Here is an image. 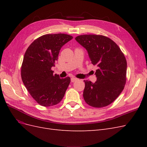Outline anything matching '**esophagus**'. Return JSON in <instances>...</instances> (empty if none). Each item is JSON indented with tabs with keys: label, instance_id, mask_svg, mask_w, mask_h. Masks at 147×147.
<instances>
[{
	"label": "esophagus",
	"instance_id": "34e87169",
	"mask_svg": "<svg viewBox=\"0 0 147 147\" xmlns=\"http://www.w3.org/2000/svg\"><path fill=\"white\" fill-rule=\"evenodd\" d=\"M78 80V78H75V77H72V78H71V82H75L77 81Z\"/></svg>",
	"mask_w": 147,
	"mask_h": 147
}]
</instances>
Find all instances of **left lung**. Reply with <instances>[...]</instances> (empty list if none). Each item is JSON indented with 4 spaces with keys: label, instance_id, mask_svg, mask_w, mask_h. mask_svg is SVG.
I'll list each match as a JSON object with an SVG mask.
<instances>
[{
    "label": "left lung",
    "instance_id": "obj_1",
    "mask_svg": "<svg viewBox=\"0 0 147 147\" xmlns=\"http://www.w3.org/2000/svg\"><path fill=\"white\" fill-rule=\"evenodd\" d=\"M75 40L87 50L91 63L97 67L95 83L84 80V101L93 107L107 106L117 98L125 86V57L117 43L104 35H82Z\"/></svg>",
    "mask_w": 147,
    "mask_h": 147
}]
</instances>
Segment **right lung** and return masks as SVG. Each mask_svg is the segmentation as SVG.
<instances>
[{
  "mask_svg": "<svg viewBox=\"0 0 147 147\" xmlns=\"http://www.w3.org/2000/svg\"><path fill=\"white\" fill-rule=\"evenodd\" d=\"M73 37L65 34H46L38 37L26 50L21 66V78L30 96L44 107L56 105L63 99L70 78L53 75L51 67L63 45Z\"/></svg>",
  "mask_w": 147,
  "mask_h": 147,
  "instance_id": "1",
  "label": "right lung"
}]
</instances>
